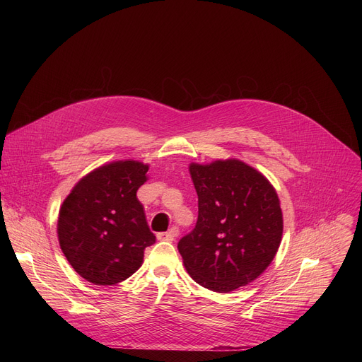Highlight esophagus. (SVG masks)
<instances>
[{"instance_id":"esophagus-1","label":"esophagus","mask_w":362,"mask_h":362,"mask_svg":"<svg viewBox=\"0 0 362 362\" xmlns=\"http://www.w3.org/2000/svg\"><path fill=\"white\" fill-rule=\"evenodd\" d=\"M176 236H177V229H176V228H172V229H169L168 232H160V233H158V239H159V240H168V242L175 240Z\"/></svg>"}]
</instances>
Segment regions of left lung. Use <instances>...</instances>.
Segmentation results:
<instances>
[{
	"mask_svg": "<svg viewBox=\"0 0 362 362\" xmlns=\"http://www.w3.org/2000/svg\"><path fill=\"white\" fill-rule=\"evenodd\" d=\"M197 222L177 249L194 282L230 292L259 276L274 261L284 221L276 190L246 163L228 159L192 163Z\"/></svg>",
	"mask_w": 362,
	"mask_h": 362,
	"instance_id": "8db88e82",
	"label": "left lung"
}]
</instances>
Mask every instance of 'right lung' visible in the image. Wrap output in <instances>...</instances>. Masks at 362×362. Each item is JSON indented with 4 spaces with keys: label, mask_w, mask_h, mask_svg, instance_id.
<instances>
[{
    "label": "right lung",
    "mask_w": 362,
    "mask_h": 362,
    "mask_svg": "<svg viewBox=\"0 0 362 362\" xmlns=\"http://www.w3.org/2000/svg\"><path fill=\"white\" fill-rule=\"evenodd\" d=\"M148 166L119 160L84 176L59 214L60 247L74 271L94 285H115L132 276L144 249L156 242L136 193Z\"/></svg>",
    "instance_id": "right-lung-1"
}]
</instances>
